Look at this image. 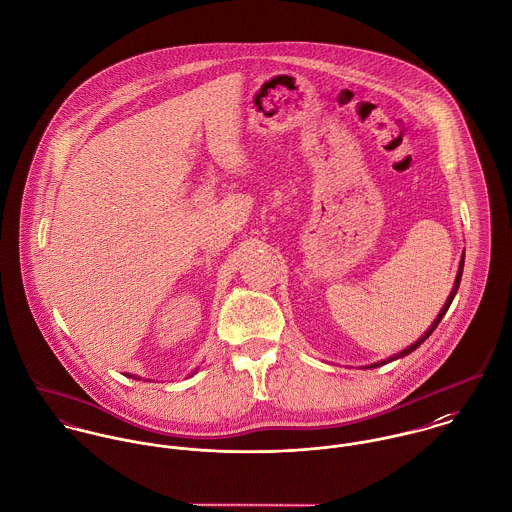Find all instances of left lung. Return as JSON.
Segmentation results:
<instances>
[{
	"label": "left lung",
	"mask_w": 512,
	"mask_h": 512,
	"mask_svg": "<svg viewBox=\"0 0 512 512\" xmlns=\"http://www.w3.org/2000/svg\"><path fill=\"white\" fill-rule=\"evenodd\" d=\"M461 275H463V259H461V265H459V273H457V279H455V287H453V291H451V295H449V299H447V303H445V307L441 308V312H439V316L435 318V322L431 324V328L415 342V344H411L409 348L406 350H402L400 354H396V356H392V358H388V360H382V362H376V364H372L370 368H378V366H384V364H388V362H392V360H396V358H402V356H408L409 352H413L417 346H421L429 336H431V332L437 328V324L441 322V318L445 316V312H447V308L451 307V303H453V299H455V295H457V289H459V283H461Z\"/></svg>",
	"instance_id": "8db88e82"
}]
</instances>
